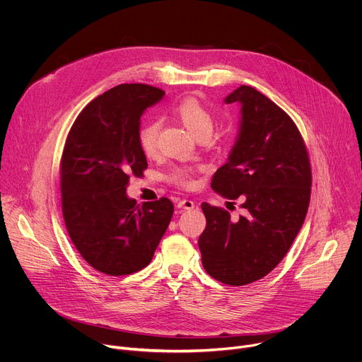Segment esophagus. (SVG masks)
Returning a JSON list of instances; mask_svg holds the SVG:
<instances>
[{
	"label": "esophagus",
	"mask_w": 362,
	"mask_h": 362,
	"mask_svg": "<svg viewBox=\"0 0 362 362\" xmlns=\"http://www.w3.org/2000/svg\"><path fill=\"white\" fill-rule=\"evenodd\" d=\"M176 204H177V208H180V209H193L194 208V202H192L189 199H179L176 202Z\"/></svg>",
	"instance_id": "1"
}]
</instances>
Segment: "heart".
<instances>
[{
    "label": "heart",
    "mask_w": 362,
    "mask_h": 362,
    "mask_svg": "<svg viewBox=\"0 0 362 362\" xmlns=\"http://www.w3.org/2000/svg\"><path fill=\"white\" fill-rule=\"evenodd\" d=\"M176 116L185 124V127L196 137H209L214 127L215 119L214 115L194 98L182 100L176 110ZM158 136L159 124L156 122H150L144 124L139 132V143L147 158H153L158 151ZM173 180L183 186H190L192 179L186 170H177L173 176Z\"/></svg>",
    "instance_id": "heart-1"
}]
</instances>
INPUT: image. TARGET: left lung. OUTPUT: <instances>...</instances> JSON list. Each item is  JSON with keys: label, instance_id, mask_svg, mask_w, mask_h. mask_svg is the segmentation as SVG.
Masks as SVG:
<instances>
[{"label": "left lung", "instance_id": "1", "mask_svg": "<svg viewBox=\"0 0 362 362\" xmlns=\"http://www.w3.org/2000/svg\"><path fill=\"white\" fill-rule=\"evenodd\" d=\"M223 101L240 105L239 130L212 189L240 197L245 214L232 221L228 211L203 203L199 249L212 278L242 286L267 276L288 253L303 225L313 179L298 127L272 100L240 86Z\"/></svg>", "mask_w": 362, "mask_h": 362}]
</instances>
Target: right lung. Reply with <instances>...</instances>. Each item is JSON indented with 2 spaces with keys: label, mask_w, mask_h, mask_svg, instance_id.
<instances>
[{
  "label": "right lung",
  "mask_w": 362,
  "mask_h": 362,
  "mask_svg": "<svg viewBox=\"0 0 362 362\" xmlns=\"http://www.w3.org/2000/svg\"><path fill=\"white\" fill-rule=\"evenodd\" d=\"M163 95L146 84L116 86L88 103L67 136L63 216L74 246L98 272L122 276L146 268L172 221L169 199L140 206L126 193L130 176L147 168L140 117Z\"/></svg>",
  "instance_id": "obj_1"
}]
</instances>
